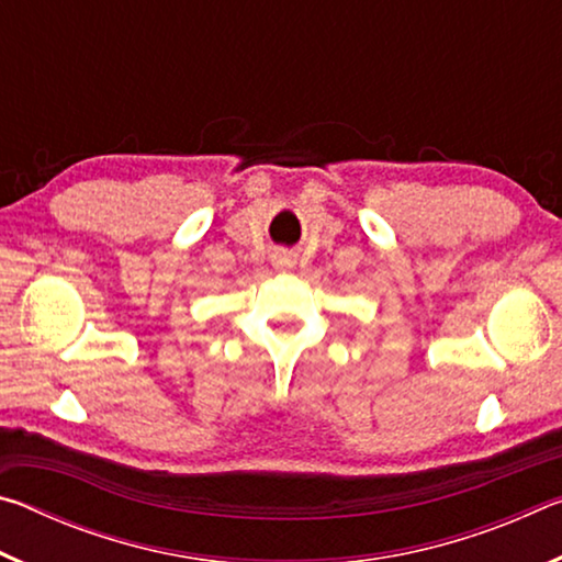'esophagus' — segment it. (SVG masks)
Masks as SVG:
<instances>
[{"instance_id": "34e87169", "label": "esophagus", "mask_w": 562, "mask_h": 562, "mask_svg": "<svg viewBox=\"0 0 562 562\" xmlns=\"http://www.w3.org/2000/svg\"><path fill=\"white\" fill-rule=\"evenodd\" d=\"M292 265H294L292 255H288V252H274V268H278V270H290Z\"/></svg>"}]
</instances>
